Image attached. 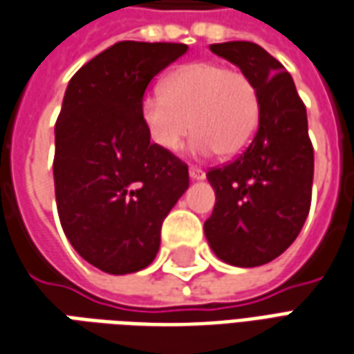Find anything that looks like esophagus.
<instances>
[{
    "label": "esophagus",
    "instance_id": "obj_1",
    "mask_svg": "<svg viewBox=\"0 0 354 354\" xmlns=\"http://www.w3.org/2000/svg\"><path fill=\"white\" fill-rule=\"evenodd\" d=\"M189 173H190V177H192L194 181H200V179H204V177H205V171L202 169V167H198V165H190Z\"/></svg>",
    "mask_w": 354,
    "mask_h": 354
}]
</instances>
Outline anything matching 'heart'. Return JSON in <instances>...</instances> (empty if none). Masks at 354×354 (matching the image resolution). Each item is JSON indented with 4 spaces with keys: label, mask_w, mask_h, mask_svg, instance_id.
Here are the masks:
<instances>
[{
    "label": "heart",
    "mask_w": 354,
    "mask_h": 354,
    "mask_svg": "<svg viewBox=\"0 0 354 354\" xmlns=\"http://www.w3.org/2000/svg\"><path fill=\"white\" fill-rule=\"evenodd\" d=\"M141 118L150 141L165 152L181 149L192 133L196 154L236 156L259 127V89L244 70L190 62L167 74L162 91L142 97Z\"/></svg>",
    "instance_id": "obj_1"
}]
</instances>
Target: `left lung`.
<instances>
[{"label":"left lung","instance_id":"8db88e82","mask_svg":"<svg viewBox=\"0 0 354 354\" xmlns=\"http://www.w3.org/2000/svg\"><path fill=\"white\" fill-rule=\"evenodd\" d=\"M209 49L255 82L261 118L250 147L207 171L215 205L204 223L205 238L225 263L259 267L292 245L309 215L315 150L307 110L292 76L257 44L227 41Z\"/></svg>","mask_w":354,"mask_h":354}]
</instances>
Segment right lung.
<instances>
[{
  "label": "right lung",
  "instance_id": "obj_1",
  "mask_svg": "<svg viewBox=\"0 0 354 354\" xmlns=\"http://www.w3.org/2000/svg\"><path fill=\"white\" fill-rule=\"evenodd\" d=\"M185 44L118 41L70 80L55 125V196L62 230L110 274L149 267L162 223L189 189V165L150 142L141 101Z\"/></svg>",
  "mask_w": 354,
  "mask_h": 354
}]
</instances>
